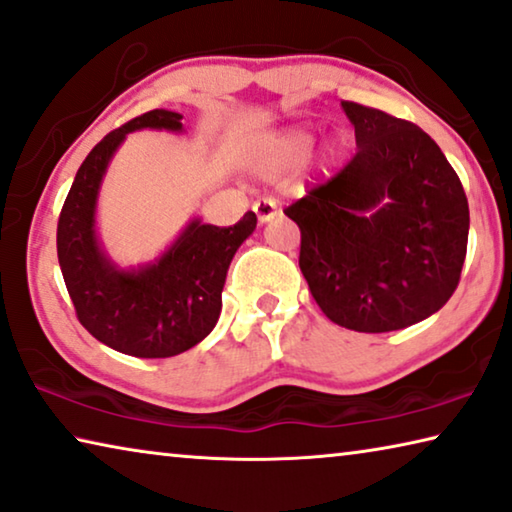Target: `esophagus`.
<instances>
[{
    "label": "esophagus",
    "instance_id": "1",
    "mask_svg": "<svg viewBox=\"0 0 512 512\" xmlns=\"http://www.w3.org/2000/svg\"><path fill=\"white\" fill-rule=\"evenodd\" d=\"M253 212L257 214L259 223L271 221V218L278 216V205H275L273 198H257L253 202Z\"/></svg>",
    "mask_w": 512,
    "mask_h": 512
}]
</instances>
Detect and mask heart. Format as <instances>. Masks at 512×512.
Masks as SVG:
<instances>
[{
    "label": "heart",
    "instance_id": "b5f03b06",
    "mask_svg": "<svg viewBox=\"0 0 512 512\" xmlns=\"http://www.w3.org/2000/svg\"><path fill=\"white\" fill-rule=\"evenodd\" d=\"M312 148V136L307 132H289L269 143V157L275 164H298Z\"/></svg>",
    "mask_w": 512,
    "mask_h": 512
}]
</instances>
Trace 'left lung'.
<instances>
[{
    "instance_id": "left-lung-1",
    "label": "left lung",
    "mask_w": 512,
    "mask_h": 512,
    "mask_svg": "<svg viewBox=\"0 0 512 512\" xmlns=\"http://www.w3.org/2000/svg\"><path fill=\"white\" fill-rule=\"evenodd\" d=\"M358 152L285 209L316 305L358 332L408 328L453 296L467 255L460 177L424 129L344 100Z\"/></svg>"
}]
</instances>
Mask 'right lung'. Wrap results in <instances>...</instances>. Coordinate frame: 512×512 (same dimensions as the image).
Returning a JSON list of instances; mask_svg holds the SVG:
<instances>
[{
    "label": "right lung",
    "instance_id": "right-lung-1",
    "mask_svg": "<svg viewBox=\"0 0 512 512\" xmlns=\"http://www.w3.org/2000/svg\"><path fill=\"white\" fill-rule=\"evenodd\" d=\"M180 113L154 109L113 129L88 152L56 225V253L77 319L97 342L134 358H173L202 342L221 314V291L234 253L257 216L218 227L193 221L157 264L116 271L95 241L97 186L111 154L134 129H182Z\"/></svg>",
    "mask_w": 512,
    "mask_h": 512
}]
</instances>
